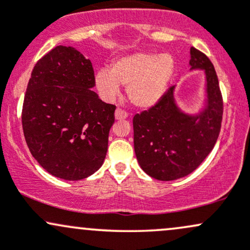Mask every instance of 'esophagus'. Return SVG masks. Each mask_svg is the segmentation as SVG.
Segmentation results:
<instances>
[{
    "label": "esophagus",
    "mask_w": 250,
    "mask_h": 250,
    "mask_svg": "<svg viewBox=\"0 0 250 250\" xmlns=\"http://www.w3.org/2000/svg\"><path fill=\"white\" fill-rule=\"evenodd\" d=\"M128 117V114L125 113V110H122V109H120V108H117L116 110H115V119L116 120H125V119H127Z\"/></svg>",
    "instance_id": "34e87169"
}]
</instances>
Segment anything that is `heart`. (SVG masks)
Here are the masks:
<instances>
[{
  "instance_id": "1",
  "label": "heart",
  "mask_w": 250,
  "mask_h": 250,
  "mask_svg": "<svg viewBox=\"0 0 250 250\" xmlns=\"http://www.w3.org/2000/svg\"><path fill=\"white\" fill-rule=\"evenodd\" d=\"M175 62L169 54L133 53L111 63L110 70L102 68L95 74V87L104 100L119 93V85H125L127 99L137 108H150L165 94Z\"/></svg>"
}]
</instances>
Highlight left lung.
<instances>
[{
  "instance_id": "8db88e82",
  "label": "left lung",
  "mask_w": 250,
  "mask_h": 250,
  "mask_svg": "<svg viewBox=\"0 0 250 250\" xmlns=\"http://www.w3.org/2000/svg\"><path fill=\"white\" fill-rule=\"evenodd\" d=\"M190 69L206 74L207 103L197 115H188L175 103L170 87L156 104L133 119L134 149L139 165L149 176L173 181L193 173L217 141L223 100L213 63L190 48Z\"/></svg>"
}]
</instances>
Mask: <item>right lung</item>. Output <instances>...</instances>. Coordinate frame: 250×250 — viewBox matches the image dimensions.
<instances>
[{
  "instance_id": "obj_1",
  "label": "right lung",
  "mask_w": 250,
  "mask_h": 250,
  "mask_svg": "<svg viewBox=\"0 0 250 250\" xmlns=\"http://www.w3.org/2000/svg\"><path fill=\"white\" fill-rule=\"evenodd\" d=\"M94 85L90 60L64 45L40 59L28 82L22 108L25 142L41 167L60 179L90 176L107 155L116 107L100 100Z\"/></svg>"
}]
</instances>
